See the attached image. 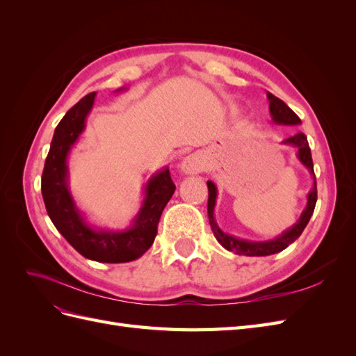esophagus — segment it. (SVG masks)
<instances>
[{"label": "esophagus", "instance_id": "esophagus-1", "mask_svg": "<svg viewBox=\"0 0 356 356\" xmlns=\"http://www.w3.org/2000/svg\"><path fill=\"white\" fill-rule=\"evenodd\" d=\"M204 169V159L200 154H190L181 161L179 172L182 175H197Z\"/></svg>", "mask_w": 356, "mask_h": 356}]
</instances>
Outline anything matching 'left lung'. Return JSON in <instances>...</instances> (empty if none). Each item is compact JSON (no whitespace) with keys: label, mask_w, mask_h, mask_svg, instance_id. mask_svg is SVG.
I'll return each mask as SVG.
<instances>
[{"label":"left lung","mask_w":356,"mask_h":356,"mask_svg":"<svg viewBox=\"0 0 356 356\" xmlns=\"http://www.w3.org/2000/svg\"><path fill=\"white\" fill-rule=\"evenodd\" d=\"M267 99H268V111H270L272 115V122L281 126H297L301 124V120L298 115L289 108V106L276 98L275 95L267 93ZM282 145L293 147L296 149V156L298 161L303 165L309 175L312 177V188L307 193V202H306V208L301 212L300 218L294 225H291L289 229H286L284 233L273 239L268 241H248L238 238V236L229 234L221 230L218 225L217 220H215V203H217V196H218V190L217 186L213 184L212 181H208V191H209V197H208V218L211 229L213 232L215 239L218 241V243L225 248L227 251H232L238 255H246V257H266V255H272L284 251L288 245L293 243L298 236L303 233L305 227L307 225L312 213L315 211V204H316V179H315V172H314V161H312V153L309 148L307 138L305 134H296L294 136H291L285 141L281 143Z\"/></svg>","instance_id":"8db88e82"}]
</instances>
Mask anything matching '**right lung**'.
Instances as JSON below:
<instances>
[{
    "label": "right lung",
    "instance_id": "obj_1",
    "mask_svg": "<svg viewBox=\"0 0 356 356\" xmlns=\"http://www.w3.org/2000/svg\"><path fill=\"white\" fill-rule=\"evenodd\" d=\"M126 90L120 88L115 93ZM95 96L86 95L56 126L42 170L41 193L51 222L75 251L98 263H129L143 257L153 245L160 215L174 195L175 184L168 166L154 172L143 188L139 211L122 230L98 227L88 220L70 188L68 157L84 132Z\"/></svg>",
    "mask_w": 356,
    "mask_h": 356
}]
</instances>
